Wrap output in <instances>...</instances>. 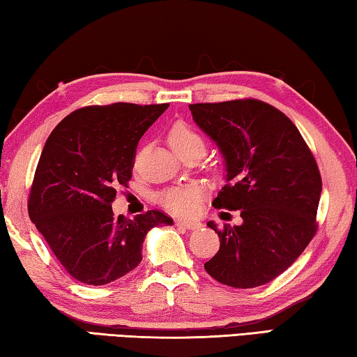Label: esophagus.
<instances>
[{
  "label": "esophagus",
  "mask_w": 357,
  "mask_h": 357,
  "mask_svg": "<svg viewBox=\"0 0 357 357\" xmlns=\"http://www.w3.org/2000/svg\"><path fill=\"white\" fill-rule=\"evenodd\" d=\"M174 223H176L178 227H184L187 229H197L202 227V222L195 219H178Z\"/></svg>",
  "instance_id": "1"
}]
</instances>
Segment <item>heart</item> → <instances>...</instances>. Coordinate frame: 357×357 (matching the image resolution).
<instances>
[{
  "label": "heart",
  "mask_w": 357,
  "mask_h": 357,
  "mask_svg": "<svg viewBox=\"0 0 357 357\" xmlns=\"http://www.w3.org/2000/svg\"><path fill=\"white\" fill-rule=\"evenodd\" d=\"M168 142H170V146L178 155L189 153V151H202V153H204V148H206L203 137L195 129H192L190 126L183 123L173 126L170 134H168ZM200 198L202 189L192 184L165 190L164 193H160L159 202L167 209H170L172 213L190 214L197 209Z\"/></svg>",
  "instance_id": "heart-1"
}]
</instances>
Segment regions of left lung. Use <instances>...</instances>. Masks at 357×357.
Masks as SVG:
<instances>
[{"instance_id":"1","label":"left lung","mask_w":357,"mask_h":357,"mask_svg":"<svg viewBox=\"0 0 357 357\" xmlns=\"http://www.w3.org/2000/svg\"><path fill=\"white\" fill-rule=\"evenodd\" d=\"M193 121L219 148L225 185L214 208L238 211L241 225L222 229L220 249L204 263L223 285L255 288L291 266L317 231L321 176L299 130L257 99L189 105Z\"/></svg>"}]
</instances>
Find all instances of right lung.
I'll return each mask as SVG.
<instances>
[{"instance_id": "1", "label": "right lung", "mask_w": 357, "mask_h": 357, "mask_svg": "<svg viewBox=\"0 0 357 357\" xmlns=\"http://www.w3.org/2000/svg\"><path fill=\"white\" fill-rule=\"evenodd\" d=\"M168 104L118 102L75 110L42 149L28 200L36 223L66 271L86 285H107L142 261L151 228L173 225L160 211L113 215L116 187L132 178L137 144Z\"/></svg>"}]
</instances>
